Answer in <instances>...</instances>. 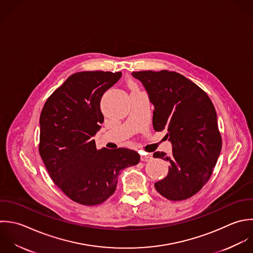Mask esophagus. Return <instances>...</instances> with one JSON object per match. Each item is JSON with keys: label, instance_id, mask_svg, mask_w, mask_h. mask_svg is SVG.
Wrapping results in <instances>:
<instances>
[{"label": "esophagus", "instance_id": "1", "mask_svg": "<svg viewBox=\"0 0 253 253\" xmlns=\"http://www.w3.org/2000/svg\"><path fill=\"white\" fill-rule=\"evenodd\" d=\"M152 155L151 154H147V155H142L141 156V161H143V162H149V161H151L152 160Z\"/></svg>", "mask_w": 253, "mask_h": 253}]
</instances>
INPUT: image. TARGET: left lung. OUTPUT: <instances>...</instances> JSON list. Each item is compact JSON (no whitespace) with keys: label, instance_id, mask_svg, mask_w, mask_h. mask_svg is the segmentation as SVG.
Wrapping results in <instances>:
<instances>
[{"label":"left lung","instance_id":"obj_1","mask_svg":"<svg viewBox=\"0 0 253 253\" xmlns=\"http://www.w3.org/2000/svg\"><path fill=\"white\" fill-rule=\"evenodd\" d=\"M154 105L153 126L167 130L172 154L154 153L169 162L168 175L155 183L157 191L171 201L196 194L209 180L222 150L215 107L197 84L169 71L133 72Z\"/></svg>","mask_w":253,"mask_h":253}]
</instances>
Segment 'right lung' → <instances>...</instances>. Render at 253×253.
I'll list each match as a JSON object with an SVG mask.
<instances>
[{
    "label": "right lung",
    "instance_id": "obj_1",
    "mask_svg": "<svg viewBox=\"0 0 253 253\" xmlns=\"http://www.w3.org/2000/svg\"><path fill=\"white\" fill-rule=\"evenodd\" d=\"M121 76L76 73L49 96L40 114V157L54 183L82 205L104 202L114 193L120 171L140 161L133 150H97L93 140L104 120L100 99Z\"/></svg>",
    "mask_w": 253,
    "mask_h": 253
}]
</instances>
